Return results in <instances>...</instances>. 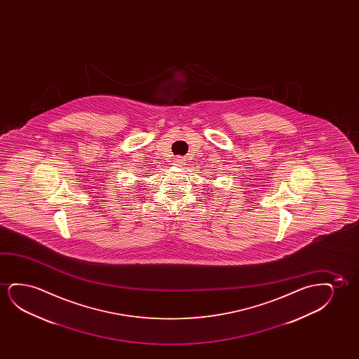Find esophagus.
<instances>
[{"label":"esophagus","mask_w":359,"mask_h":359,"mask_svg":"<svg viewBox=\"0 0 359 359\" xmlns=\"http://www.w3.org/2000/svg\"><path fill=\"white\" fill-rule=\"evenodd\" d=\"M174 162H175V164H177V165H182V164H184V159H182V158L177 157Z\"/></svg>","instance_id":"obj_1"}]
</instances>
